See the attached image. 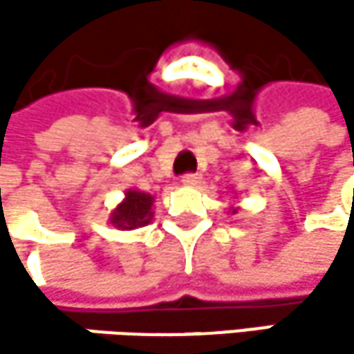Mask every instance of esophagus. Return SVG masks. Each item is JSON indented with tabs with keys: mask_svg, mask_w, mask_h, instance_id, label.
I'll return each instance as SVG.
<instances>
[{
	"mask_svg": "<svg viewBox=\"0 0 354 354\" xmlns=\"http://www.w3.org/2000/svg\"><path fill=\"white\" fill-rule=\"evenodd\" d=\"M182 184L184 186H198L201 184V176L198 174H186V176H182Z\"/></svg>",
	"mask_w": 354,
	"mask_h": 354,
	"instance_id": "obj_1",
	"label": "esophagus"
}]
</instances>
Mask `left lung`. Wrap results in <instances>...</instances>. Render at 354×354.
<instances>
[{"instance_id": "1", "label": "left lung", "mask_w": 354, "mask_h": 354, "mask_svg": "<svg viewBox=\"0 0 354 354\" xmlns=\"http://www.w3.org/2000/svg\"><path fill=\"white\" fill-rule=\"evenodd\" d=\"M238 209H240V207H232V213H238Z\"/></svg>"}]
</instances>
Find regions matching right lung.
<instances>
[{"label": "right lung", "instance_id": "add662e5", "mask_svg": "<svg viewBox=\"0 0 354 354\" xmlns=\"http://www.w3.org/2000/svg\"><path fill=\"white\" fill-rule=\"evenodd\" d=\"M153 203H156V198L149 192L129 188L124 192V198L110 211L108 221L116 230H127V232L143 227L153 217V209H151Z\"/></svg>", "mask_w": 354, "mask_h": 354}]
</instances>
